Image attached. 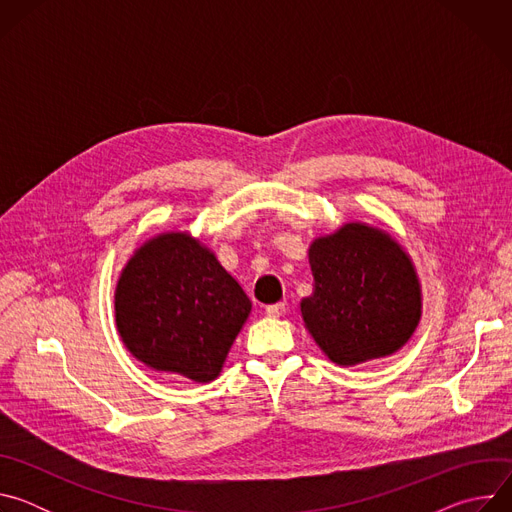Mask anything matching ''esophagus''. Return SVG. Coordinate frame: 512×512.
<instances>
[{"instance_id":"esophagus-1","label":"esophagus","mask_w":512,"mask_h":512,"mask_svg":"<svg viewBox=\"0 0 512 512\" xmlns=\"http://www.w3.org/2000/svg\"><path fill=\"white\" fill-rule=\"evenodd\" d=\"M265 314H267L269 318H279V316H283V314H285V304H283V302H279V304H271V306H267V308H265Z\"/></svg>"}]
</instances>
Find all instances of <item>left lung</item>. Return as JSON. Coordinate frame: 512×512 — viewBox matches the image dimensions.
<instances>
[{
  "label": "left lung",
  "instance_id": "left-lung-1",
  "mask_svg": "<svg viewBox=\"0 0 512 512\" xmlns=\"http://www.w3.org/2000/svg\"><path fill=\"white\" fill-rule=\"evenodd\" d=\"M312 296L300 302L306 330L338 367L401 350L423 314L411 255L387 231L350 221L310 243Z\"/></svg>",
  "mask_w": 512,
  "mask_h": 512
}]
</instances>
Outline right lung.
<instances>
[{"mask_svg": "<svg viewBox=\"0 0 512 512\" xmlns=\"http://www.w3.org/2000/svg\"><path fill=\"white\" fill-rule=\"evenodd\" d=\"M251 308L237 279L188 231L143 241L115 285V326L129 354L194 383L223 373Z\"/></svg>", "mask_w": 512, "mask_h": 512, "instance_id": "right-lung-1", "label": "right lung"}]
</instances>
